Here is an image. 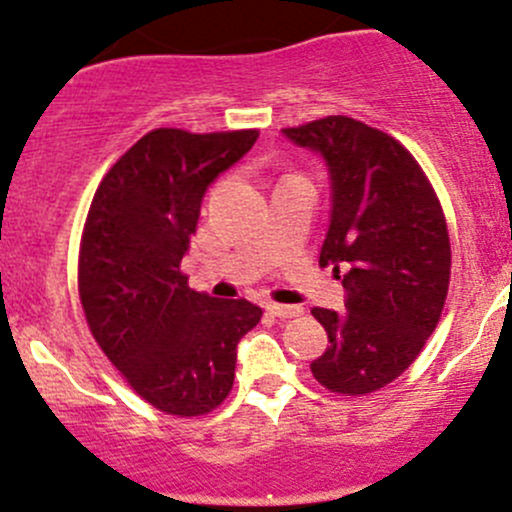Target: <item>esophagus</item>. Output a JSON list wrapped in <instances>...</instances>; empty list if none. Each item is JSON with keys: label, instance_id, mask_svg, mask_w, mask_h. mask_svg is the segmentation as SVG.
<instances>
[{"label": "esophagus", "instance_id": "obj_1", "mask_svg": "<svg viewBox=\"0 0 512 512\" xmlns=\"http://www.w3.org/2000/svg\"><path fill=\"white\" fill-rule=\"evenodd\" d=\"M267 311H270L272 316H277V319H294V316L304 314V309H301V306L274 304V301H270V304H267Z\"/></svg>", "mask_w": 512, "mask_h": 512}]
</instances>
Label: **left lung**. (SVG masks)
I'll list each match as a JSON object with an SVG mask.
<instances>
[{"label":"left lung","instance_id":"obj_1","mask_svg":"<svg viewBox=\"0 0 512 512\" xmlns=\"http://www.w3.org/2000/svg\"><path fill=\"white\" fill-rule=\"evenodd\" d=\"M324 159L331 218L319 265H333L346 311L311 309L328 346L311 363L321 385L368 395L405 373L432 336L451 274L446 220L414 157L390 134L333 115L282 129Z\"/></svg>","mask_w":512,"mask_h":512}]
</instances>
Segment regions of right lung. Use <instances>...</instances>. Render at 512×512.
I'll return each instance as SVG.
<instances>
[{"label":"right lung","mask_w":512,"mask_h":512,"mask_svg":"<svg viewBox=\"0 0 512 512\" xmlns=\"http://www.w3.org/2000/svg\"><path fill=\"white\" fill-rule=\"evenodd\" d=\"M257 134L154 129L90 203L78 262L85 319L132 390L166 414L215 410L233 387L240 338L260 324L257 304L196 292L181 272L208 186Z\"/></svg>","instance_id":"obj_1"}]
</instances>
